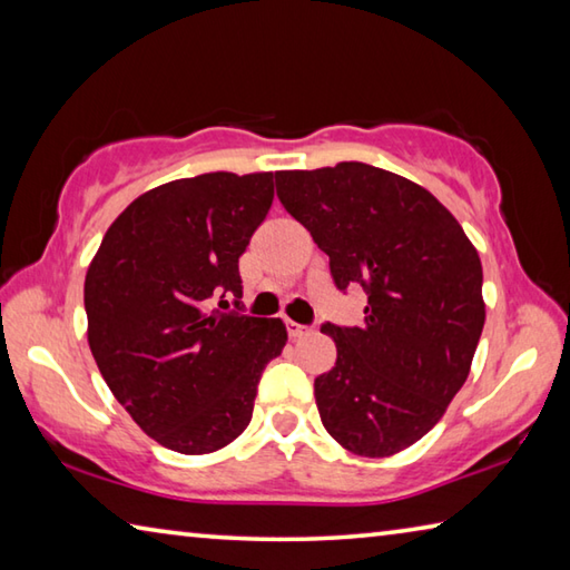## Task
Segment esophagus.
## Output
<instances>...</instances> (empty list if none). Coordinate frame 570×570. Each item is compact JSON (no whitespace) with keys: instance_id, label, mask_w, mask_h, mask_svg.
<instances>
[{"instance_id":"obj_1","label":"esophagus","mask_w":570,"mask_h":570,"mask_svg":"<svg viewBox=\"0 0 570 570\" xmlns=\"http://www.w3.org/2000/svg\"><path fill=\"white\" fill-rule=\"evenodd\" d=\"M286 332H288V336H292V340H298V336L312 334V326H304V324H296L292 320H286Z\"/></svg>"}]
</instances>
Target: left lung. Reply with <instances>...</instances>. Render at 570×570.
Instances as JSON below:
<instances>
[{"label": "left lung", "mask_w": 570, "mask_h": 570, "mask_svg": "<svg viewBox=\"0 0 570 570\" xmlns=\"http://www.w3.org/2000/svg\"><path fill=\"white\" fill-rule=\"evenodd\" d=\"M276 196L330 256L334 284L366 292L362 326H322L336 344L314 380L324 428L354 455H397L470 374L485 324L478 250L430 190L366 163L278 170Z\"/></svg>", "instance_id": "obj_1"}]
</instances>
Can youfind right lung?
Returning a JSON list of instances; mask_svg holds the SVG:
<instances>
[{
  "mask_svg": "<svg viewBox=\"0 0 570 570\" xmlns=\"http://www.w3.org/2000/svg\"><path fill=\"white\" fill-rule=\"evenodd\" d=\"M274 200V173H204L142 193L112 220L85 276L102 380L148 438L183 455L234 442L254 414L282 320L218 312L240 298L238 258Z\"/></svg>",
  "mask_w": 570,
  "mask_h": 570,
  "instance_id": "right-lung-1",
  "label": "right lung"
}]
</instances>
